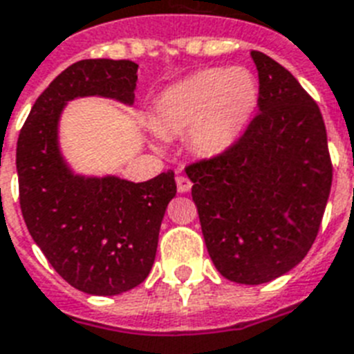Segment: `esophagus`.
Returning a JSON list of instances; mask_svg holds the SVG:
<instances>
[{
    "label": "esophagus",
    "mask_w": 354,
    "mask_h": 354,
    "mask_svg": "<svg viewBox=\"0 0 354 354\" xmlns=\"http://www.w3.org/2000/svg\"><path fill=\"white\" fill-rule=\"evenodd\" d=\"M176 185H178V192H189L191 191V180L185 176V174H178L176 176Z\"/></svg>",
    "instance_id": "1"
}]
</instances>
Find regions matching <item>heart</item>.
<instances>
[{
  "label": "heart",
  "mask_w": 354,
  "mask_h": 354,
  "mask_svg": "<svg viewBox=\"0 0 354 354\" xmlns=\"http://www.w3.org/2000/svg\"><path fill=\"white\" fill-rule=\"evenodd\" d=\"M260 87L245 67H214L185 77L154 102V127L163 134L189 131L192 147L218 154L240 140L258 107Z\"/></svg>",
  "instance_id": "b5f03b06"
}]
</instances>
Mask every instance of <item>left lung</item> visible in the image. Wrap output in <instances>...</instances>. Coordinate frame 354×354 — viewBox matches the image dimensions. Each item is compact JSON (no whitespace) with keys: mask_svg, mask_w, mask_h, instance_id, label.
<instances>
[{"mask_svg":"<svg viewBox=\"0 0 354 354\" xmlns=\"http://www.w3.org/2000/svg\"><path fill=\"white\" fill-rule=\"evenodd\" d=\"M251 56L260 112L234 145L185 172L212 263L227 280L258 286L291 271L315 243L333 163L315 100L272 57Z\"/></svg>","mask_w":354,"mask_h":354,"instance_id":"left-lung-1","label":"left lung"}]
</instances>
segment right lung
Listing matches in <instances>:
<instances>
[{
	"mask_svg": "<svg viewBox=\"0 0 354 354\" xmlns=\"http://www.w3.org/2000/svg\"><path fill=\"white\" fill-rule=\"evenodd\" d=\"M136 73L129 59L73 63L36 100L16 149L30 236L63 280L97 297L125 292L149 277L163 214L176 196L174 172L142 183L73 174L57 147V122L65 103L80 96L131 105Z\"/></svg>",
	"mask_w": 354,
	"mask_h": 354,
	"instance_id": "obj_1",
	"label": "right lung"
}]
</instances>
